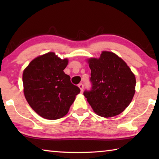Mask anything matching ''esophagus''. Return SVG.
I'll return each mask as SVG.
<instances>
[{"label":"esophagus","instance_id":"1","mask_svg":"<svg viewBox=\"0 0 159 159\" xmlns=\"http://www.w3.org/2000/svg\"><path fill=\"white\" fill-rule=\"evenodd\" d=\"M79 88L80 89V91H81V92H83V88H84V85H83V84H82V83H80V84L79 85Z\"/></svg>","mask_w":159,"mask_h":159}]
</instances>
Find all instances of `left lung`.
Listing matches in <instances>:
<instances>
[{
	"instance_id": "1",
	"label": "left lung",
	"mask_w": 159,
	"mask_h": 159,
	"mask_svg": "<svg viewBox=\"0 0 159 159\" xmlns=\"http://www.w3.org/2000/svg\"><path fill=\"white\" fill-rule=\"evenodd\" d=\"M91 69L90 90L83 95L97 114L109 118L124 111L135 93L136 80L127 64L114 52L103 51L88 60Z\"/></svg>"
}]
</instances>
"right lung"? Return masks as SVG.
<instances>
[{
  "label": "right lung",
  "mask_w": 159,
  "mask_h": 159,
  "mask_svg": "<svg viewBox=\"0 0 159 159\" xmlns=\"http://www.w3.org/2000/svg\"><path fill=\"white\" fill-rule=\"evenodd\" d=\"M68 60L54 52L39 56L24 70V93L30 107L41 117L56 120L64 116L80 93L64 72Z\"/></svg>",
  "instance_id": "right-lung-1"
}]
</instances>
